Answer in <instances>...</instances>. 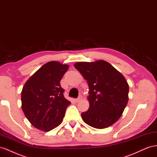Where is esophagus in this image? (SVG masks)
I'll use <instances>...</instances> for the list:
<instances>
[{"mask_svg":"<svg viewBox=\"0 0 157 157\" xmlns=\"http://www.w3.org/2000/svg\"><path fill=\"white\" fill-rule=\"evenodd\" d=\"M82 96H79V97L77 98V99H75V102H79L80 101L82 100Z\"/></svg>","mask_w":157,"mask_h":157,"instance_id":"obj_1","label":"esophagus"}]
</instances>
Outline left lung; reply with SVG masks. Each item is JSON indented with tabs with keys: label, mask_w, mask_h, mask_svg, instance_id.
<instances>
[{
	"label": "left lung",
	"mask_w": 157,
	"mask_h": 157,
	"mask_svg": "<svg viewBox=\"0 0 157 157\" xmlns=\"http://www.w3.org/2000/svg\"><path fill=\"white\" fill-rule=\"evenodd\" d=\"M74 66L89 86L90 107L81 113L82 120L98 129L111 126L119 119L128 103L129 86L124 77L103 60L77 62Z\"/></svg>",
	"instance_id": "left-lung-1"
}]
</instances>
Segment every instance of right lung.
<instances>
[{"label": "right lung", "mask_w": 157, "mask_h": 157, "mask_svg": "<svg viewBox=\"0 0 157 157\" xmlns=\"http://www.w3.org/2000/svg\"><path fill=\"white\" fill-rule=\"evenodd\" d=\"M68 69V65L50 61L36 71L23 86L22 110L37 129L49 132L62 122L71 102L64 98L60 80Z\"/></svg>", "instance_id": "1"}]
</instances>
